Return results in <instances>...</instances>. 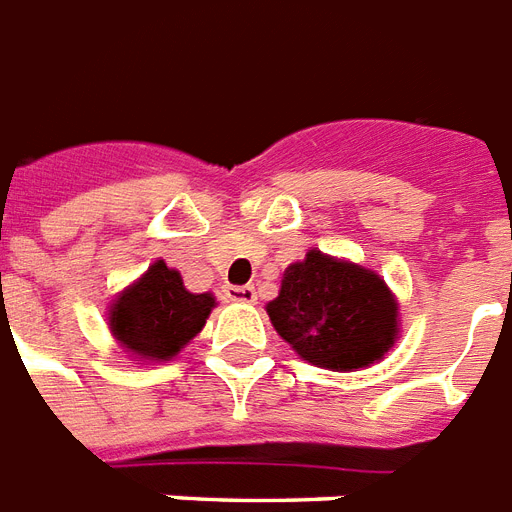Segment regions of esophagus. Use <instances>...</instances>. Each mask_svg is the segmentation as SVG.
<instances>
[{"label":"esophagus","instance_id":"obj_1","mask_svg":"<svg viewBox=\"0 0 512 512\" xmlns=\"http://www.w3.org/2000/svg\"><path fill=\"white\" fill-rule=\"evenodd\" d=\"M224 293H227L230 301H237V304H256V288L253 285H227Z\"/></svg>","mask_w":512,"mask_h":512}]
</instances>
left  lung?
Here are the masks:
<instances>
[{
  "label": "left lung",
  "instance_id": "left-lung-1",
  "mask_svg": "<svg viewBox=\"0 0 512 512\" xmlns=\"http://www.w3.org/2000/svg\"><path fill=\"white\" fill-rule=\"evenodd\" d=\"M267 314L298 357L335 372L378 362L399 335V304L386 282L322 251L285 269Z\"/></svg>",
  "mask_w": 512,
  "mask_h": 512
}]
</instances>
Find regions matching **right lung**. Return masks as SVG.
I'll return each mask as SVG.
<instances>
[{"mask_svg":"<svg viewBox=\"0 0 512 512\" xmlns=\"http://www.w3.org/2000/svg\"><path fill=\"white\" fill-rule=\"evenodd\" d=\"M214 306L211 293H190L177 269L161 259L110 304L108 325L137 359L166 362L203 330Z\"/></svg>","mask_w":512,"mask_h":512,"instance_id":"add662e5","label":"right lung"}]
</instances>
